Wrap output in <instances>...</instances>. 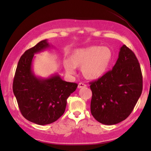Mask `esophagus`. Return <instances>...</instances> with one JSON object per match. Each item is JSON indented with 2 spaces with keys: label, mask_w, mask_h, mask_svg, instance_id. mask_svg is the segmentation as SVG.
<instances>
[{
  "label": "esophagus",
  "mask_w": 151,
  "mask_h": 151,
  "mask_svg": "<svg viewBox=\"0 0 151 151\" xmlns=\"http://www.w3.org/2000/svg\"><path fill=\"white\" fill-rule=\"evenodd\" d=\"M86 85H85V84H84L83 83H80L78 84V88H84V87H86Z\"/></svg>",
  "instance_id": "34e87169"
}]
</instances>
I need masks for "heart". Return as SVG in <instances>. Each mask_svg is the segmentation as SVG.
Segmentation results:
<instances>
[{"label": "heart", "instance_id": "b5f03b06", "mask_svg": "<svg viewBox=\"0 0 151 151\" xmlns=\"http://www.w3.org/2000/svg\"><path fill=\"white\" fill-rule=\"evenodd\" d=\"M111 59L112 52L108 47L91 46L74 50L70 60H64L63 66L68 75H75V68H81L86 78L94 80L104 75Z\"/></svg>", "mask_w": 151, "mask_h": 151}]
</instances>
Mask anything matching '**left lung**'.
Listing matches in <instances>:
<instances>
[{
	"label": "left lung",
	"mask_w": 151,
	"mask_h": 151,
	"mask_svg": "<svg viewBox=\"0 0 151 151\" xmlns=\"http://www.w3.org/2000/svg\"><path fill=\"white\" fill-rule=\"evenodd\" d=\"M92 115L106 125L126 119L136 105L142 91V76L139 60L126 45L120 48L112 69L91 82Z\"/></svg>",
	"instance_id": "left-lung-1"
}]
</instances>
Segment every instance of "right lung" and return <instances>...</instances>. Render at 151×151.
<instances>
[{
    "mask_svg": "<svg viewBox=\"0 0 151 151\" xmlns=\"http://www.w3.org/2000/svg\"><path fill=\"white\" fill-rule=\"evenodd\" d=\"M50 47L44 40L25 51L18 63L12 85L22 116L39 125L52 123L63 115L68 97L78 86L63 81L57 74L48 78L35 75L32 66L35 54Z\"/></svg>",
    "mask_w": 151,
    "mask_h": 151,
    "instance_id": "1",
    "label": "right lung"
}]
</instances>
